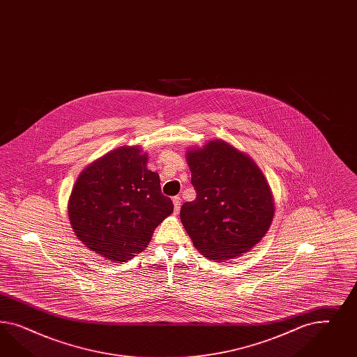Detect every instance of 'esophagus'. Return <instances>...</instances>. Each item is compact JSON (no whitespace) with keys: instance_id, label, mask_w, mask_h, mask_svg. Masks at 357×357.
<instances>
[{"instance_id":"1","label":"esophagus","mask_w":357,"mask_h":357,"mask_svg":"<svg viewBox=\"0 0 357 357\" xmlns=\"http://www.w3.org/2000/svg\"><path fill=\"white\" fill-rule=\"evenodd\" d=\"M174 215H178L179 213V209H181V197L179 196H174Z\"/></svg>"}]
</instances>
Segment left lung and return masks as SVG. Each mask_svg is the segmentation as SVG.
Masks as SVG:
<instances>
[{"instance_id":"obj_1","label":"left lung","mask_w":357,"mask_h":357,"mask_svg":"<svg viewBox=\"0 0 357 357\" xmlns=\"http://www.w3.org/2000/svg\"><path fill=\"white\" fill-rule=\"evenodd\" d=\"M196 190L181 208V221L196 250L227 261L249 252L268 231L275 213L270 184L255 161L215 139L185 151Z\"/></svg>"}]
</instances>
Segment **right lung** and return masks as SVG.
Listing matches in <instances>:
<instances>
[{"mask_svg":"<svg viewBox=\"0 0 357 357\" xmlns=\"http://www.w3.org/2000/svg\"><path fill=\"white\" fill-rule=\"evenodd\" d=\"M139 145L108 151L86 166L68 200V216L87 249L112 263L128 261L151 242L154 229L173 213L160 175L148 169Z\"/></svg>","mask_w":357,"mask_h":357,"instance_id":"obj_1","label":"right lung"}]
</instances>
